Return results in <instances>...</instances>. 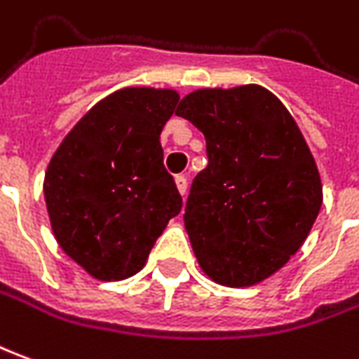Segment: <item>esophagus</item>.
I'll return each instance as SVG.
<instances>
[{"label": "esophagus", "mask_w": 359, "mask_h": 359, "mask_svg": "<svg viewBox=\"0 0 359 359\" xmlns=\"http://www.w3.org/2000/svg\"><path fill=\"white\" fill-rule=\"evenodd\" d=\"M175 182H177V188H179L180 194L184 196V194H187V188H188L187 175H177V177H175Z\"/></svg>", "instance_id": "34e87169"}]
</instances>
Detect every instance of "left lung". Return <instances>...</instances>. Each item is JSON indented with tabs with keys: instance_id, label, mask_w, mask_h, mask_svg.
<instances>
[{
	"instance_id": "obj_1",
	"label": "left lung",
	"mask_w": 359,
	"mask_h": 359,
	"mask_svg": "<svg viewBox=\"0 0 359 359\" xmlns=\"http://www.w3.org/2000/svg\"><path fill=\"white\" fill-rule=\"evenodd\" d=\"M175 114L204 134L184 227L214 282L249 287L302 249L323 204L317 163L282 101L260 85L198 89Z\"/></svg>"
}]
</instances>
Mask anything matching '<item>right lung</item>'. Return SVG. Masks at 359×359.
I'll return each mask as SVG.
<instances>
[{
  "label": "right lung",
  "instance_id": "add662e5",
  "mask_svg": "<svg viewBox=\"0 0 359 359\" xmlns=\"http://www.w3.org/2000/svg\"><path fill=\"white\" fill-rule=\"evenodd\" d=\"M179 93L126 87L104 97L64 137L44 175L57 245L87 274H137L182 198L159 142Z\"/></svg>",
  "mask_w": 359,
  "mask_h": 359
}]
</instances>
